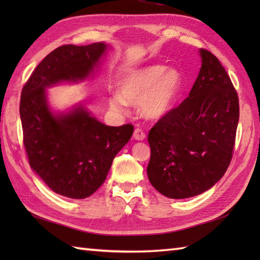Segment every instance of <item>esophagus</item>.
Segmentation results:
<instances>
[{
  "instance_id": "1",
  "label": "esophagus",
  "mask_w": 260,
  "mask_h": 260,
  "mask_svg": "<svg viewBox=\"0 0 260 260\" xmlns=\"http://www.w3.org/2000/svg\"><path fill=\"white\" fill-rule=\"evenodd\" d=\"M133 139L136 141H144L146 139V135L141 128H135L134 134H133Z\"/></svg>"
}]
</instances>
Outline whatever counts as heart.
<instances>
[{
  "mask_svg": "<svg viewBox=\"0 0 260 260\" xmlns=\"http://www.w3.org/2000/svg\"><path fill=\"white\" fill-rule=\"evenodd\" d=\"M183 80L179 70L153 64L132 71L120 81L119 91L108 98L115 112L125 113L129 104H140L141 114L156 120L173 109L182 89Z\"/></svg>",
  "mask_w": 260,
  "mask_h": 260,
  "instance_id": "heart-1",
  "label": "heart"
}]
</instances>
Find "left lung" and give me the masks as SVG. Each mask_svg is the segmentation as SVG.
<instances>
[{
    "instance_id": "8db88e82",
    "label": "left lung",
    "mask_w": 260,
    "mask_h": 260,
    "mask_svg": "<svg viewBox=\"0 0 260 260\" xmlns=\"http://www.w3.org/2000/svg\"><path fill=\"white\" fill-rule=\"evenodd\" d=\"M201 68L187 98L148 133L151 184L171 199L212 187L227 171L239 120V101L218 58L200 49Z\"/></svg>"
}]
</instances>
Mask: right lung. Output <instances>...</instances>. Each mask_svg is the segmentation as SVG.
<instances>
[{
  "instance_id": "obj_1",
  "label": "right lung",
  "mask_w": 260,
  "mask_h": 260,
  "mask_svg": "<svg viewBox=\"0 0 260 260\" xmlns=\"http://www.w3.org/2000/svg\"><path fill=\"white\" fill-rule=\"evenodd\" d=\"M109 47L105 42L59 47L38 64L22 89L20 117L30 167L53 192L70 199H85L99 189L134 127L105 125L82 104L53 112L47 89L89 78Z\"/></svg>"
}]
</instances>
